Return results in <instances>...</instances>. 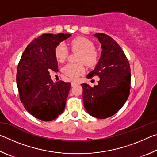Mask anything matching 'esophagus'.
<instances>
[{
  "mask_svg": "<svg viewBox=\"0 0 157 157\" xmlns=\"http://www.w3.org/2000/svg\"><path fill=\"white\" fill-rule=\"evenodd\" d=\"M76 84H78V83H77V82H71V86H75V85Z\"/></svg>",
  "mask_w": 157,
  "mask_h": 157,
  "instance_id": "1",
  "label": "esophagus"
}]
</instances>
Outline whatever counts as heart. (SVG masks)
Segmentation results:
<instances>
[{
    "label": "heart",
    "mask_w": 157,
    "mask_h": 157,
    "mask_svg": "<svg viewBox=\"0 0 157 157\" xmlns=\"http://www.w3.org/2000/svg\"><path fill=\"white\" fill-rule=\"evenodd\" d=\"M68 46L73 51H79L78 62L79 63H68L63 66L62 72L68 78L76 79L85 72L84 65L89 67L97 64L98 62V53L94 48V45L91 41L83 36H78L70 41ZM69 50L65 44L60 43L55 47V56L58 62H63L67 59Z\"/></svg>",
    "instance_id": "obj_1"
}]
</instances>
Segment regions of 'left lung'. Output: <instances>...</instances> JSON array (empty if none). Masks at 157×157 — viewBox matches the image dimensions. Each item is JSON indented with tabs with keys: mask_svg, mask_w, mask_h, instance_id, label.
<instances>
[{
	"mask_svg": "<svg viewBox=\"0 0 157 157\" xmlns=\"http://www.w3.org/2000/svg\"><path fill=\"white\" fill-rule=\"evenodd\" d=\"M95 36L102 44L101 57L88 78L98 76V84L91 87L82 84L84 105L90 115L105 119L121 109L129 95L131 69L125 54L117 42L107 34Z\"/></svg>",
	"mask_w": 157,
	"mask_h": 157,
	"instance_id": "left-lung-1",
	"label": "left lung"
}]
</instances>
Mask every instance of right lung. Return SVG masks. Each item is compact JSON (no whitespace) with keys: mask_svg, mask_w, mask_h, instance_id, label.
Listing matches in <instances>:
<instances>
[{"mask_svg":"<svg viewBox=\"0 0 157 157\" xmlns=\"http://www.w3.org/2000/svg\"><path fill=\"white\" fill-rule=\"evenodd\" d=\"M71 34H44L26 47L18 62L17 84L21 102L31 115L44 121L56 119L65 109L71 83H54L49 71L57 72L55 48Z\"/></svg>","mask_w":157,"mask_h":157,"instance_id":"add662e5","label":"right lung"}]
</instances>
